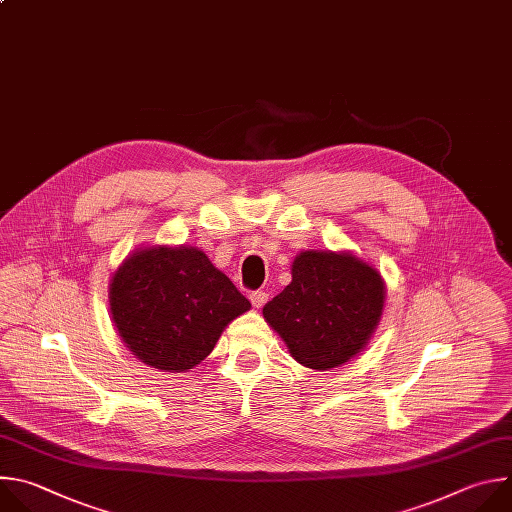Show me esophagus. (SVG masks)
I'll use <instances>...</instances> for the list:
<instances>
[{
    "label": "esophagus",
    "mask_w": 512,
    "mask_h": 512,
    "mask_svg": "<svg viewBox=\"0 0 512 512\" xmlns=\"http://www.w3.org/2000/svg\"><path fill=\"white\" fill-rule=\"evenodd\" d=\"M266 300H268V294L264 290H256V292L250 294V302H252L254 309H262V306L266 304Z\"/></svg>",
    "instance_id": "34e87169"
}]
</instances>
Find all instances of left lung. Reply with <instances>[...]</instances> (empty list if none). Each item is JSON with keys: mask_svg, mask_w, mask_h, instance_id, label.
Instances as JSON below:
<instances>
[{"mask_svg": "<svg viewBox=\"0 0 512 512\" xmlns=\"http://www.w3.org/2000/svg\"><path fill=\"white\" fill-rule=\"evenodd\" d=\"M292 282L262 315L304 367L327 371L359 355L371 341L385 304L379 270L351 252L304 250Z\"/></svg>", "mask_w": 512, "mask_h": 512, "instance_id": "left-lung-1", "label": "left lung"}]
</instances>
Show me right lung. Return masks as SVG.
Masks as SVG:
<instances>
[{"label":"right lung","instance_id":"add662e5","mask_svg":"<svg viewBox=\"0 0 512 512\" xmlns=\"http://www.w3.org/2000/svg\"><path fill=\"white\" fill-rule=\"evenodd\" d=\"M111 319L145 365L189 371L206 359L250 300L193 246H147L129 254L109 284Z\"/></svg>","mask_w":512,"mask_h":512}]
</instances>
